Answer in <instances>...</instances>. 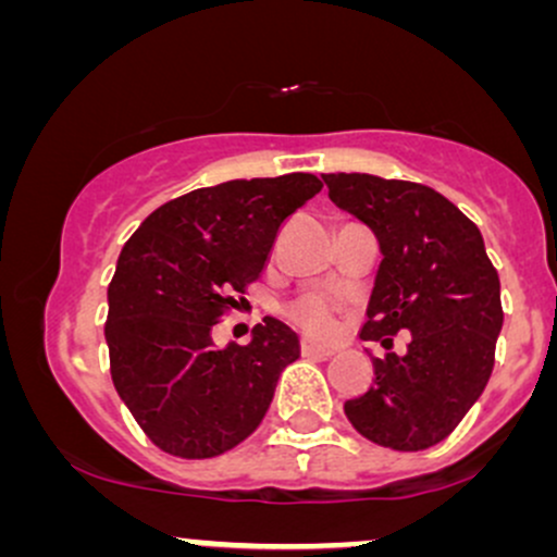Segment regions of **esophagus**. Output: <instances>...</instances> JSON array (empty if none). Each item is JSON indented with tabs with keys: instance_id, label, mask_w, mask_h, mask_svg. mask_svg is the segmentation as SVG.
Instances as JSON below:
<instances>
[{
	"instance_id": "esophagus-1",
	"label": "esophagus",
	"mask_w": 557,
	"mask_h": 557,
	"mask_svg": "<svg viewBox=\"0 0 557 557\" xmlns=\"http://www.w3.org/2000/svg\"><path fill=\"white\" fill-rule=\"evenodd\" d=\"M300 354H304V356H319V359H330V356H335V348H330V345H317V343H309V341H300Z\"/></svg>"
}]
</instances>
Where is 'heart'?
Masks as SVG:
<instances>
[{
  "label": "heart",
  "mask_w": 557,
  "mask_h": 557,
  "mask_svg": "<svg viewBox=\"0 0 557 557\" xmlns=\"http://www.w3.org/2000/svg\"><path fill=\"white\" fill-rule=\"evenodd\" d=\"M293 322L314 337H332L337 332V306L327 296H306L293 306Z\"/></svg>",
  "instance_id": "b5f03b06"
}]
</instances>
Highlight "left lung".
I'll return each mask as SVG.
<instances>
[{
	"label": "left lung",
	"mask_w": 557,
	"mask_h": 557,
	"mask_svg": "<svg viewBox=\"0 0 557 557\" xmlns=\"http://www.w3.org/2000/svg\"><path fill=\"white\" fill-rule=\"evenodd\" d=\"M322 181L332 203L380 243L361 341L388 350L409 332L406 355L372 356L374 385L345 400V417L376 445L426 450L487 387L503 330L500 277L479 227L437 190L361 172Z\"/></svg>",
	"instance_id": "8db88e82"
}]
</instances>
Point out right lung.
I'll list each match as a JSON object with an SVG mask.
<instances>
[{
	"label": "right lung",
	"instance_id": "add662e5",
	"mask_svg": "<svg viewBox=\"0 0 557 557\" xmlns=\"http://www.w3.org/2000/svg\"><path fill=\"white\" fill-rule=\"evenodd\" d=\"M322 190L309 172L190 190L140 222L107 290L104 337L117 395L177 458H214L264 419L298 335L267 317L248 345L216 348L212 327L259 277L283 222Z\"/></svg>",
	"mask_w": 557,
	"mask_h": 557
}]
</instances>
